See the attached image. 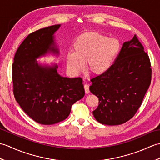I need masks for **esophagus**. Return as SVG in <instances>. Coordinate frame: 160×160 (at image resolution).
Here are the masks:
<instances>
[{
    "instance_id": "1",
    "label": "esophagus",
    "mask_w": 160,
    "mask_h": 160,
    "mask_svg": "<svg viewBox=\"0 0 160 160\" xmlns=\"http://www.w3.org/2000/svg\"><path fill=\"white\" fill-rule=\"evenodd\" d=\"M84 91H85V93H87V94H88L89 93L90 91H89V85H88V84H85L84 85Z\"/></svg>"
}]
</instances>
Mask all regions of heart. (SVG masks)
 Listing matches in <instances>:
<instances>
[{"instance_id": "obj_1", "label": "heart", "mask_w": 160, "mask_h": 160, "mask_svg": "<svg viewBox=\"0 0 160 160\" xmlns=\"http://www.w3.org/2000/svg\"><path fill=\"white\" fill-rule=\"evenodd\" d=\"M73 52L66 56L69 72L78 75L84 69L94 76H102L110 70L121 49L117 38H108L96 32H86L78 37L73 45Z\"/></svg>"}]
</instances>
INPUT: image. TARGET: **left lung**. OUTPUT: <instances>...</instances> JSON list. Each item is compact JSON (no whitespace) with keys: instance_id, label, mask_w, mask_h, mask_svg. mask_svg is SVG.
<instances>
[{"instance_id":"left-lung-1","label":"left lung","mask_w":160,"mask_h":160,"mask_svg":"<svg viewBox=\"0 0 160 160\" xmlns=\"http://www.w3.org/2000/svg\"><path fill=\"white\" fill-rule=\"evenodd\" d=\"M151 80L150 60L135 35L123 43L110 70L91 80L89 90L99 100L94 118L110 126L128 121L141 106Z\"/></svg>"}]
</instances>
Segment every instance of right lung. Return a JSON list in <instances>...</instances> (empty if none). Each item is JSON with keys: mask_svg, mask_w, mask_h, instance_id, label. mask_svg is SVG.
Returning a JSON list of instances; mask_svg holds the SVG:
<instances>
[{"mask_svg": "<svg viewBox=\"0 0 160 160\" xmlns=\"http://www.w3.org/2000/svg\"><path fill=\"white\" fill-rule=\"evenodd\" d=\"M61 25L30 33L17 49L12 64L15 99L25 113L39 124L51 125L69 116L71 106L84 96L82 79L63 77L55 63L37 59L51 53L58 57L55 33Z\"/></svg>", "mask_w": 160, "mask_h": 160, "instance_id": "1", "label": "right lung"}]
</instances>
